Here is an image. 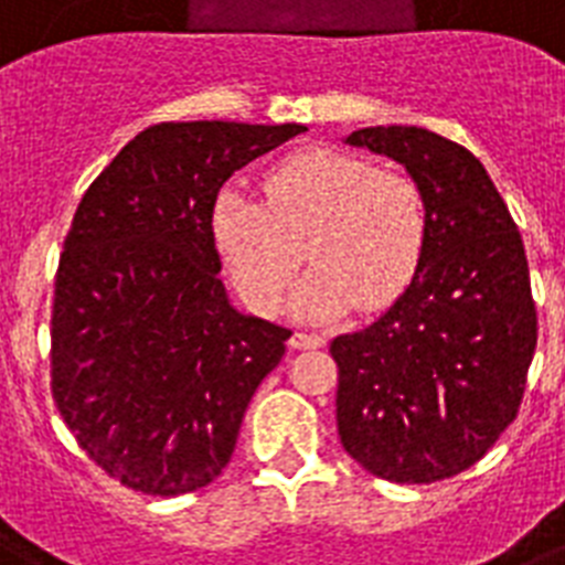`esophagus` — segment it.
<instances>
[{"label": "esophagus", "mask_w": 565, "mask_h": 565, "mask_svg": "<svg viewBox=\"0 0 565 565\" xmlns=\"http://www.w3.org/2000/svg\"><path fill=\"white\" fill-rule=\"evenodd\" d=\"M324 345V337H319V333H307V330H296L290 337V348H296V351H310V348H319Z\"/></svg>", "instance_id": "obj_1"}]
</instances>
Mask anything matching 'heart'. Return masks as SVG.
I'll return each instance as SVG.
<instances>
[{"instance_id":"b5f03b06","label":"heart","mask_w":565,"mask_h":565,"mask_svg":"<svg viewBox=\"0 0 565 565\" xmlns=\"http://www.w3.org/2000/svg\"><path fill=\"white\" fill-rule=\"evenodd\" d=\"M211 235L252 310H275L307 255L313 267L292 290L290 310L333 319L354 305L380 310L409 287L429 241V203L409 173L310 148L269 171L267 200L235 185L220 191Z\"/></svg>"}]
</instances>
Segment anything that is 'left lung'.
Returning <instances> with one entry per match:
<instances>
[{
  "label": "left lung",
  "instance_id": "8db88e82",
  "mask_svg": "<svg viewBox=\"0 0 565 565\" xmlns=\"http://www.w3.org/2000/svg\"><path fill=\"white\" fill-rule=\"evenodd\" d=\"M342 141L420 182L429 241L386 313L330 342L339 438L380 479L433 484L473 467L520 409L536 348L525 246L484 164L456 141L406 124Z\"/></svg>",
  "mask_w": 565,
  "mask_h": 565
}]
</instances>
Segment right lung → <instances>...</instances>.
<instances>
[{"instance_id":"add662e5","label":"right lung","mask_w":565,"mask_h":565,"mask_svg":"<svg viewBox=\"0 0 565 565\" xmlns=\"http://www.w3.org/2000/svg\"><path fill=\"white\" fill-rule=\"evenodd\" d=\"M305 124L148 127L84 194L63 243L52 392L77 444L153 497L223 473L290 330L241 313L220 281L211 209L226 179Z\"/></svg>"}]
</instances>
